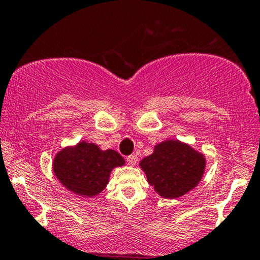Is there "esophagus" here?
<instances>
[{"instance_id":"esophagus-1","label":"esophagus","mask_w":260,"mask_h":260,"mask_svg":"<svg viewBox=\"0 0 260 260\" xmlns=\"http://www.w3.org/2000/svg\"><path fill=\"white\" fill-rule=\"evenodd\" d=\"M138 162V157L136 154H131L127 157V163L129 166H136Z\"/></svg>"}]
</instances>
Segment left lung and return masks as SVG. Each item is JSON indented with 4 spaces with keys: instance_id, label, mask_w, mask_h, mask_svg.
<instances>
[{
    "instance_id": "left-lung-1",
    "label": "left lung",
    "mask_w": 260,
    "mask_h": 260,
    "mask_svg": "<svg viewBox=\"0 0 260 260\" xmlns=\"http://www.w3.org/2000/svg\"><path fill=\"white\" fill-rule=\"evenodd\" d=\"M139 167L158 196L176 199L199 184L207 159L190 144L169 138L155 144L152 154L143 158Z\"/></svg>"
}]
</instances>
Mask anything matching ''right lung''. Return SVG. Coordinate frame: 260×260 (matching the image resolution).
Here are the masks:
<instances>
[{
    "mask_svg": "<svg viewBox=\"0 0 260 260\" xmlns=\"http://www.w3.org/2000/svg\"><path fill=\"white\" fill-rule=\"evenodd\" d=\"M124 165V158L118 152L103 151L95 143L80 141L56 153L52 171L57 180L71 193L92 198L107 187L112 171Z\"/></svg>",
    "mask_w": 260,
    "mask_h": 260,
    "instance_id": "obj_1",
    "label": "right lung"
}]
</instances>
